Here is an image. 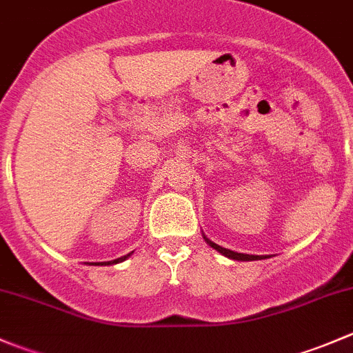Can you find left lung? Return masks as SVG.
Instances as JSON below:
<instances>
[{
    "instance_id": "8db88e82",
    "label": "left lung",
    "mask_w": 353,
    "mask_h": 353,
    "mask_svg": "<svg viewBox=\"0 0 353 353\" xmlns=\"http://www.w3.org/2000/svg\"><path fill=\"white\" fill-rule=\"evenodd\" d=\"M203 239L206 241V244L210 245V248H213L215 251H219L220 254L225 256V258H230V259H236V261H258V259H266V258H272V256H258V254H244V252H236V251H230V249H225L222 248V245L215 244L213 241H210L208 237L203 234Z\"/></svg>"
}]
</instances>
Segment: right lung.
<instances>
[{"label":"right lung","instance_id":"right-lung-1","mask_svg":"<svg viewBox=\"0 0 353 353\" xmlns=\"http://www.w3.org/2000/svg\"><path fill=\"white\" fill-rule=\"evenodd\" d=\"M133 254V251L131 252H128L126 256H121V258H117V259H112V261H102V263H90V265H94V266H109V265H117V263H121V261H124V259H128L130 258V256Z\"/></svg>","mask_w":353,"mask_h":353}]
</instances>
